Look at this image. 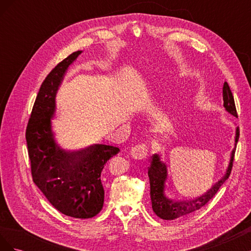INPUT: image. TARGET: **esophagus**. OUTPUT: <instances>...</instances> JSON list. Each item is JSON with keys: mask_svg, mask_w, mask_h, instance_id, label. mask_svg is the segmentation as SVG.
<instances>
[{"mask_svg": "<svg viewBox=\"0 0 251 251\" xmlns=\"http://www.w3.org/2000/svg\"><path fill=\"white\" fill-rule=\"evenodd\" d=\"M131 155L134 159H138V160L146 158L148 155V143L141 142L135 144L131 149Z\"/></svg>", "mask_w": 251, "mask_h": 251, "instance_id": "obj_1", "label": "esophagus"}]
</instances>
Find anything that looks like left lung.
<instances>
[{
  "instance_id": "1",
  "label": "left lung",
  "mask_w": 251,
  "mask_h": 251,
  "mask_svg": "<svg viewBox=\"0 0 251 251\" xmlns=\"http://www.w3.org/2000/svg\"><path fill=\"white\" fill-rule=\"evenodd\" d=\"M223 100H224V108L228 111L232 115L238 117L237 109H235V103L233 100V95L231 93V90L226 81L223 85ZM240 136V128L237 127V133H235V144L234 149L232 150L230 162L228 165V169L226 171L225 176L220 180L218 183L212 186L211 189L203 195L200 198H197L193 201H173L168 199L164 196V187H165V181L168 178V171H166V166L164 163L160 161V157L157 154L153 155L151 158V164L148 169V175L150 179V187H151V207L155 214L163 220H175L177 218H181L186 216L188 214L200 209L203 207L205 204L208 203L209 200L214 198L215 195L218 193L219 188L222 186L224 182L228 179L232 164H233V158L235 153V148H237V143Z\"/></svg>"
}]
</instances>
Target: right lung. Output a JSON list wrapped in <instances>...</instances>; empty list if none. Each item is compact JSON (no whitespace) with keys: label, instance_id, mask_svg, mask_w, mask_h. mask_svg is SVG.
<instances>
[{"label":"right lung","instance_id":"right-lung-1","mask_svg":"<svg viewBox=\"0 0 251 251\" xmlns=\"http://www.w3.org/2000/svg\"><path fill=\"white\" fill-rule=\"evenodd\" d=\"M80 53L73 52L63 59L43 81L28 121L26 141L32 180L48 201L66 216L89 219L102 208L101 171L119 149L95 144L70 153L55 143L51 124L55 94L67 68Z\"/></svg>","mask_w":251,"mask_h":251}]
</instances>
